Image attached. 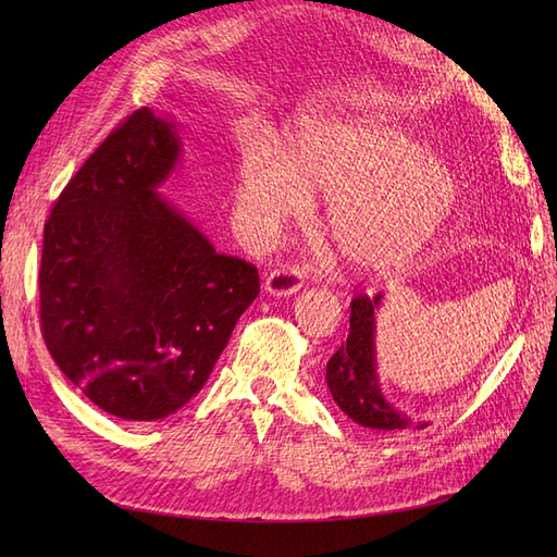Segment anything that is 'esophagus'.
<instances>
[{"mask_svg":"<svg viewBox=\"0 0 557 557\" xmlns=\"http://www.w3.org/2000/svg\"><path fill=\"white\" fill-rule=\"evenodd\" d=\"M301 278H305V274H301L299 267L283 264L264 278L262 288L267 295H272V297H290L301 288Z\"/></svg>","mask_w":557,"mask_h":557,"instance_id":"esophagus-1","label":"esophagus"}]
</instances>
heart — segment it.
<instances>
[{"label": "heart", "mask_w": 557, "mask_h": 557, "mask_svg": "<svg viewBox=\"0 0 557 557\" xmlns=\"http://www.w3.org/2000/svg\"><path fill=\"white\" fill-rule=\"evenodd\" d=\"M325 197L320 225L358 274L407 264L448 223L460 181L442 156L376 115L323 117L301 125L283 158L248 144L237 162L232 211L258 244L274 242Z\"/></svg>", "instance_id": "heart-1"}]
</instances>
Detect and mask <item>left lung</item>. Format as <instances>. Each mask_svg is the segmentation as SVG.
<instances>
[{
	"mask_svg": "<svg viewBox=\"0 0 557 557\" xmlns=\"http://www.w3.org/2000/svg\"><path fill=\"white\" fill-rule=\"evenodd\" d=\"M383 295L350 301V332L346 344L334 352L325 369L332 399L352 423L379 434L413 432L432 425L430 420L411 418L387 399L376 358V315Z\"/></svg>",
	"mask_w": 557,
	"mask_h": 557,
	"instance_id": "1",
	"label": "left lung"
}]
</instances>
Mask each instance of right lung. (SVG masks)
I'll list each match as a JSON object with an SVG mask.
<instances>
[{"label":"right lung","mask_w":557,"mask_h":557,"mask_svg":"<svg viewBox=\"0 0 557 557\" xmlns=\"http://www.w3.org/2000/svg\"><path fill=\"white\" fill-rule=\"evenodd\" d=\"M181 156L174 115L134 111L44 227L48 352L95 407L132 423L172 416L201 391L260 293L256 267L215 252L158 193Z\"/></svg>","instance_id":"right-lung-1"}]
</instances>
